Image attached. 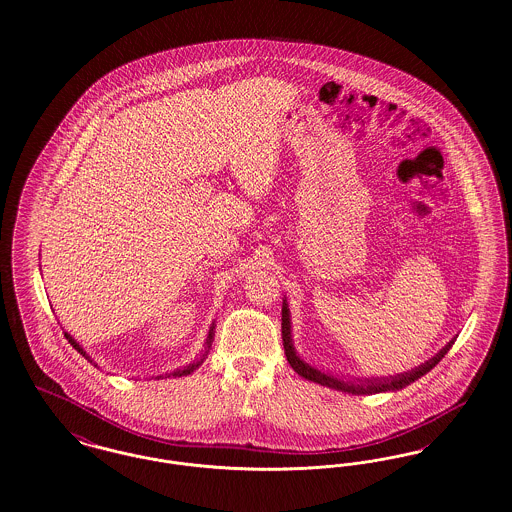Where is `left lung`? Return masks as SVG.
<instances>
[{
    "mask_svg": "<svg viewBox=\"0 0 512 512\" xmlns=\"http://www.w3.org/2000/svg\"><path fill=\"white\" fill-rule=\"evenodd\" d=\"M281 337H283V347H285V356L291 364V368L295 370L298 376L308 379V381H314V383H320L325 385L329 389H335V391H343V393H349V395H376V393H395L399 389H403L406 385L414 383L416 379H420L422 376H426L430 372L431 368H435L441 358L449 352V349L453 347L455 339H451L443 349L439 350L435 356H431L430 360H426L424 364L403 372V374H397V376L387 377H347L333 376L329 372H323L320 368L304 362L298 352L295 349V343H293V327H291V310H289V304H287V296L283 298V308H281Z\"/></svg>",
    "mask_w": 512,
    "mask_h": 512,
    "instance_id": "left-lung-1",
    "label": "left lung"
}]
</instances>
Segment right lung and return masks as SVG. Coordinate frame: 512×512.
<instances>
[{"label":"right lung","mask_w":512,"mask_h":512,"mask_svg":"<svg viewBox=\"0 0 512 512\" xmlns=\"http://www.w3.org/2000/svg\"><path fill=\"white\" fill-rule=\"evenodd\" d=\"M216 322H212V325H210V329H208V337H206V341H204V350H202V354L198 356V358H194L190 364H187V366H183V368H177V370H173V372H167L165 376H158L156 379H165V377H183V376H189V374H192L196 368H200L202 366V362L208 358V352H210V349H212V343H214V335H216ZM65 337L69 339V343L75 347V350L77 352H81L82 356L90 362V364H94L96 368H98V364L94 362V358L86 352V350L82 349L81 345L73 339V335L71 333H67L65 331Z\"/></svg>","instance_id":"1"}]
</instances>
